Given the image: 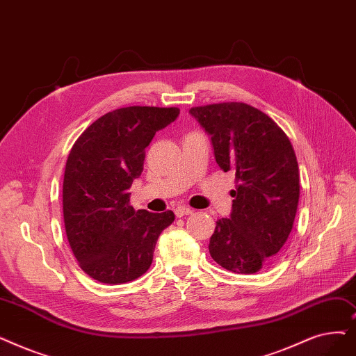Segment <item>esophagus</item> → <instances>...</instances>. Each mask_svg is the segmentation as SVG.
I'll use <instances>...</instances> for the list:
<instances>
[{
	"instance_id": "obj_1",
	"label": "esophagus",
	"mask_w": 356,
	"mask_h": 356,
	"mask_svg": "<svg viewBox=\"0 0 356 356\" xmlns=\"http://www.w3.org/2000/svg\"><path fill=\"white\" fill-rule=\"evenodd\" d=\"M195 212V209L193 208H191V207H177L176 209H175V213H176V216H184V215H192Z\"/></svg>"
}]
</instances>
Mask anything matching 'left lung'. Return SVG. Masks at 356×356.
I'll return each instance as SVG.
<instances>
[{
	"instance_id": "left-lung-1",
	"label": "left lung",
	"mask_w": 356,
	"mask_h": 356,
	"mask_svg": "<svg viewBox=\"0 0 356 356\" xmlns=\"http://www.w3.org/2000/svg\"><path fill=\"white\" fill-rule=\"evenodd\" d=\"M191 113L211 135L216 164L236 173L233 209L216 221L211 257L234 273H256L281 253L296 220V151L277 123L250 104L215 103Z\"/></svg>"
}]
</instances>
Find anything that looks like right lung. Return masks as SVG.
Wrapping results in <instances>:
<instances>
[{"label":"right lung","mask_w":356,"mask_h":356,"mask_svg":"<svg viewBox=\"0 0 356 356\" xmlns=\"http://www.w3.org/2000/svg\"><path fill=\"white\" fill-rule=\"evenodd\" d=\"M179 113L177 107H122L74 143L64 173V225L79 266L92 280L118 285L144 275L159 236L175 221L173 211H135L128 191L154 135Z\"/></svg>","instance_id":"add662e5"}]
</instances>
